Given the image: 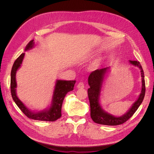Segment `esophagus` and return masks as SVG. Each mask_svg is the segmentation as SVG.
Returning <instances> with one entry per match:
<instances>
[{
  "mask_svg": "<svg viewBox=\"0 0 154 154\" xmlns=\"http://www.w3.org/2000/svg\"><path fill=\"white\" fill-rule=\"evenodd\" d=\"M76 87L78 88H84V83H83V82H80L77 85Z\"/></svg>",
  "mask_w": 154,
  "mask_h": 154,
  "instance_id": "34e87169",
  "label": "esophagus"
}]
</instances>
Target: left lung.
Instances as JSON below:
<instances>
[{
	"label": "left lung",
	"mask_w": 154,
	"mask_h": 154,
	"mask_svg": "<svg viewBox=\"0 0 154 154\" xmlns=\"http://www.w3.org/2000/svg\"><path fill=\"white\" fill-rule=\"evenodd\" d=\"M129 63L137 67L141 72V91L137 100L132 104L128 111L121 116H115L105 111L100 104V96L105 79L108 76L110 67L101 69H97L91 73L88 78V83L90 87L88 88V96L91 106V117L93 122L96 123L116 126L123 124L132 117V115L140 106L145 94V82L143 68L140 63L137 61L129 60Z\"/></svg>",
	"instance_id": "8db88e82"
}]
</instances>
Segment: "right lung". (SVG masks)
I'll return each mask as SVG.
<instances>
[{
  "mask_svg": "<svg viewBox=\"0 0 154 154\" xmlns=\"http://www.w3.org/2000/svg\"><path fill=\"white\" fill-rule=\"evenodd\" d=\"M35 47L34 40H31L27 44L25 51H29ZM25 53H22L13 63L11 72V93L12 98L15 103L18 106L21 111L27 118L38 121H45V122H54L61 117L62 106L64 97L69 91L74 89V86L76 81H66L58 80L56 81L53 94L51 100V103L48 108L41 111H32L23 103L17 95V81L16 73L22 63L23 59L24 58Z\"/></svg>",
  "mask_w": 154,
  "mask_h": 154,
  "instance_id": "obj_1",
  "label": "right lung"
}]
</instances>
